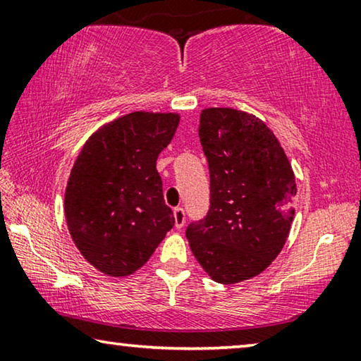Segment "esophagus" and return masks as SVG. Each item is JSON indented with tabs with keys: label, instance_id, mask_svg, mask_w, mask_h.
Listing matches in <instances>:
<instances>
[{
	"label": "esophagus",
	"instance_id": "obj_1",
	"mask_svg": "<svg viewBox=\"0 0 361 361\" xmlns=\"http://www.w3.org/2000/svg\"><path fill=\"white\" fill-rule=\"evenodd\" d=\"M173 218H175V228L176 229H181L183 226L186 223V213L185 210L181 209V207H176L173 210Z\"/></svg>",
	"mask_w": 361,
	"mask_h": 361
}]
</instances>
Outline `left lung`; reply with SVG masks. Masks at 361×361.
<instances>
[{"label": "left lung", "mask_w": 361, "mask_h": 361, "mask_svg": "<svg viewBox=\"0 0 361 361\" xmlns=\"http://www.w3.org/2000/svg\"><path fill=\"white\" fill-rule=\"evenodd\" d=\"M199 138L210 172V207L189 223L195 259L218 283L258 276L277 258L295 216L296 183L276 135L232 108L200 113Z\"/></svg>", "instance_id": "1"}]
</instances>
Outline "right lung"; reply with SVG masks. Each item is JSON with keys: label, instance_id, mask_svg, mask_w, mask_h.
<instances>
[{"label": "right lung", "instance_id": "add662e5", "mask_svg": "<svg viewBox=\"0 0 361 361\" xmlns=\"http://www.w3.org/2000/svg\"><path fill=\"white\" fill-rule=\"evenodd\" d=\"M178 122L173 113H130L94 133L79 152L65 216L75 245L103 274L135 272L173 228L156 161Z\"/></svg>", "mask_w": 361, "mask_h": 361}]
</instances>
